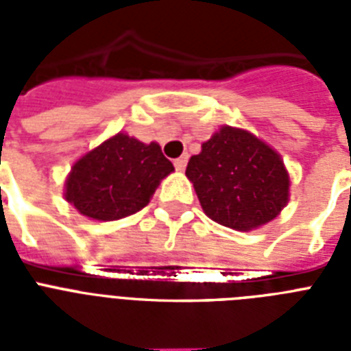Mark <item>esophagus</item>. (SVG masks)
Instances as JSON below:
<instances>
[{
	"instance_id": "34e87169",
	"label": "esophagus",
	"mask_w": 351,
	"mask_h": 351,
	"mask_svg": "<svg viewBox=\"0 0 351 351\" xmlns=\"http://www.w3.org/2000/svg\"><path fill=\"white\" fill-rule=\"evenodd\" d=\"M173 164H175V167L178 171H184V169H186V165H187V154H182L180 158H176Z\"/></svg>"
}]
</instances>
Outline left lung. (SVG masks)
<instances>
[{"label": "left lung", "instance_id": "left-lung-1", "mask_svg": "<svg viewBox=\"0 0 351 351\" xmlns=\"http://www.w3.org/2000/svg\"><path fill=\"white\" fill-rule=\"evenodd\" d=\"M204 213L237 231H251L273 220L289 198V175L280 154L237 127H220L200 154L189 160Z\"/></svg>", "mask_w": 351, "mask_h": 351}]
</instances>
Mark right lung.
<instances>
[{"label":"right lung","mask_w":351,"mask_h":351,"mask_svg":"<svg viewBox=\"0 0 351 351\" xmlns=\"http://www.w3.org/2000/svg\"><path fill=\"white\" fill-rule=\"evenodd\" d=\"M175 167L158 143L118 132L84 154L65 182V200L93 220H118L145 208Z\"/></svg>","instance_id":"1"}]
</instances>
